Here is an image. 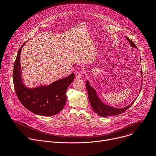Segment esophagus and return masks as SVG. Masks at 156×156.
<instances>
[{
  "label": "esophagus",
  "instance_id": "esophagus-1",
  "mask_svg": "<svg viewBox=\"0 0 156 156\" xmlns=\"http://www.w3.org/2000/svg\"><path fill=\"white\" fill-rule=\"evenodd\" d=\"M75 78L76 79H81L82 78V75L81 73V72H76L75 73Z\"/></svg>",
  "mask_w": 156,
  "mask_h": 156
}]
</instances>
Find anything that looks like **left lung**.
Masks as SVG:
<instances>
[{"instance_id": "1", "label": "left lung", "mask_w": 156, "mask_h": 156, "mask_svg": "<svg viewBox=\"0 0 156 156\" xmlns=\"http://www.w3.org/2000/svg\"><path fill=\"white\" fill-rule=\"evenodd\" d=\"M126 39L128 41L130 46L133 48H136L138 49V48L135 45V44L131 40H130L128 37H126ZM141 59V58H140ZM142 70L141 71V75H142ZM86 89H87V91L88 94V98L89 100H90V102L91 105V107L94 110V112L99 115V116L102 117H106L108 116H112V115H116L119 114H121L123 112H124L125 110H126L133 103L135 102V100L133 101L129 105L123 107V108H115L114 107L110 106L107 104H104L99 98L95 89L93 88L91 84L90 81L88 80L86 81ZM141 86L140 90V92L141 90Z\"/></svg>"}]
</instances>
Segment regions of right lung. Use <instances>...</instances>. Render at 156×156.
I'll return each mask as SVG.
<instances>
[{
    "label": "right lung",
    "instance_id": "1",
    "mask_svg": "<svg viewBox=\"0 0 156 156\" xmlns=\"http://www.w3.org/2000/svg\"><path fill=\"white\" fill-rule=\"evenodd\" d=\"M20 48L15 61L13 80L15 90L20 102L30 112L42 116H52L57 114L63 108L66 101V91L74 80L75 74L57 80L49 85H41L33 88L27 87L22 82Z\"/></svg>",
    "mask_w": 156,
    "mask_h": 156
}]
</instances>
